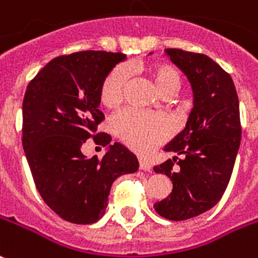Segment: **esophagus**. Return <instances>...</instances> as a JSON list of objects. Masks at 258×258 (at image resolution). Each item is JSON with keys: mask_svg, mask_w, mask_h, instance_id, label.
Listing matches in <instances>:
<instances>
[{"mask_svg": "<svg viewBox=\"0 0 258 258\" xmlns=\"http://www.w3.org/2000/svg\"><path fill=\"white\" fill-rule=\"evenodd\" d=\"M139 169H141V170H146V172H150L151 164H150V162H147V161H145V160H139Z\"/></svg>", "mask_w": 258, "mask_h": 258, "instance_id": "1", "label": "esophagus"}]
</instances>
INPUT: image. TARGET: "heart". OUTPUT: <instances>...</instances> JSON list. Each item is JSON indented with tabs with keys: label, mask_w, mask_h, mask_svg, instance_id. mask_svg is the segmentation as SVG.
<instances>
[{
	"label": "heart",
	"mask_w": 258,
	"mask_h": 258,
	"mask_svg": "<svg viewBox=\"0 0 258 258\" xmlns=\"http://www.w3.org/2000/svg\"><path fill=\"white\" fill-rule=\"evenodd\" d=\"M125 70H133L131 66H125ZM151 80V84L160 96H172L181 85V76L174 66L168 63H158L141 69ZM127 74L124 69L112 70L104 80L100 98L108 108L120 104L124 93ZM112 127L117 137L134 150L146 153L151 150L168 137L169 128L166 121L160 116L145 115L141 112L127 109L113 117Z\"/></svg>",
	"instance_id": "b5f03b06"
}]
</instances>
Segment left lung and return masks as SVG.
<instances>
[{"label": "left lung", "mask_w": 258, "mask_h": 258, "mask_svg": "<svg viewBox=\"0 0 258 258\" xmlns=\"http://www.w3.org/2000/svg\"><path fill=\"white\" fill-rule=\"evenodd\" d=\"M166 54L189 80L194 108L185 128L164 149L181 158L154 166L173 184L154 208L169 221H185L214 207L227 188L241 143L239 101L230 74L210 56L180 48Z\"/></svg>", "instance_id": "obj_1"}]
</instances>
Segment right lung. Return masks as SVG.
Masks as SVG:
<instances>
[{
    "label": "right lung",
    "instance_id": "obj_1",
    "mask_svg": "<svg viewBox=\"0 0 258 258\" xmlns=\"http://www.w3.org/2000/svg\"><path fill=\"white\" fill-rule=\"evenodd\" d=\"M125 59L121 52L80 51L50 60L29 82L23 101V147L33 181L48 207L77 225L97 222L105 212L109 190L121 174L137 172V157L120 143L110 145L103 160L86 159L81 147L98 133V109L105 77Z\"/></svg>",
    "mask_w": 258,
    "mask_h": 258
}]
</instances>
